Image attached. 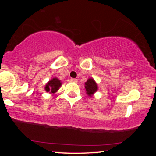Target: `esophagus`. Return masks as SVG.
I'll use <instances>...</instances> for the list:
<instances>
[{
    "instance_id": "34e87169",
    "label": "esophagus",
    "mask_w": 156,
    "mask_h": 156,
    "mask_svg": "<svg viewBox=\"0 0 156 156\" xmlns=\"http://www.w3.org/2000/svg\"><path fill=\"white\" fill-rule=\"evenodd\" d=\"M70 81L73 82V83H77L78 82V80L76 78H70Z\"/></svg>"
}]
</instances>
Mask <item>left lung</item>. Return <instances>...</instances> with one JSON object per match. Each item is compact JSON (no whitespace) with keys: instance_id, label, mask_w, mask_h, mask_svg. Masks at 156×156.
Returning a JSON list of instances; mask_svg holds the SVG:
<instances>
[{"instance_id":"1","label":"left lung","mask_w":156,"mask_h":156,"mask_svg":"<svg viewBox=\"0 0 156 156\" xmlns=\"http://www.w3.org/2000/svg\"><path fill=\"white\" fill-rule=\"evenodd\" d=\"M85 89L87 91V94L89 96L92 97V94L98 90V85L93 78H89L85 83Z\"/></svg>"}]
</instances>
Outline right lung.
<instances>
[{
	"mask_svg": "<svg viewBox=\"0 0 156 156\" xmlns=\"http://www.w3.org/2000/svg\"><path fill=\"white\" fill-rule=\"evenodd\" d=\"M62 85L61 80H58V78H54L53 79L50 80L45 86V91L50 92L51 93H54L57 92L59 87Z\"/></svg>",
	"mask_w": 156,
	"mask_h": 156,
	"instance_id": "1",
	"label": "right lung"
}]
</instances>
